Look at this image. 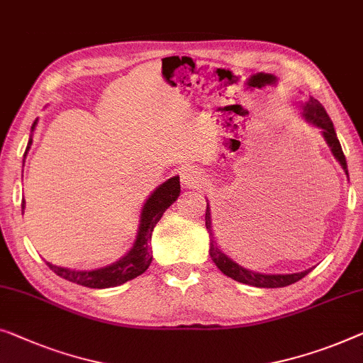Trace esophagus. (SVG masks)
<instances>
[{"instance_id":"obj_1","label":"esophagus","mask_w":363,"mask_h":363,"mask_svg":"<svg viewBox=\"0 0 363 363\" xmlns=\"http://www.w3.org/2000/svg\"><path fill=\"white\" fill-rule=\"evenodd\" d=\"M182 183L185 188H196L203 185L204 178L201 175V172L194 170L193 167H188V169L182 172Z\"/></svg>"}]
</instances>
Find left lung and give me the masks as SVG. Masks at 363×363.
<instances>
[{"label":"left lung","mask_w":363,"mask_h":363,"mask_svg":"<svg viewBox=\"0 0 363 363\" xmlns=\"http://www.w3.org/2000/svg\"><path fill=\"white\" fill-rule=\"evenodd\" d=\"M301 116L306 123L316 125V128L321 130L325 144L329 145V149L335 157V160L339 162L340 167H342L345 172V175L349 177L347 162H345L342 147H340L337 134H335L334 130L333 121H330V118L328 116V113H325L323 104L319 103L318 99L309 98L308 101H304L301 104ZM204 220H206V229L209 233V255H211V259L214 264H216L218 269L223 272L225 277H230L235 281L245 283V285L257 286V288H283V286L291 285V283H296L298 280H301V278L306 277L308 273L313 270V269H308L298 273H286V275H267V273L247 270L239 264H235L230 257L225 255L224 252L218 247V242L216 239H214V233H213L211 208H209V204L206 206V216H204Z\"/></svg>","instance_id":"obj_1"}]
</instances>
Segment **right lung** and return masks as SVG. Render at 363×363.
<instances>
[{
	"instance_id": "1",
	"label": "right lung",
	"mask_w": 363,
	"mask_h": 363,
	"mask_svg": "<svg viewBox=\"0 0 363 363\" xmlns=\"http://www.w3.org/2000/svg\"><path fill=\"white\" fill-rule=\"evenodd\" d=\"M38 119L34 121L30 130L35 129ZM33 144V135L29 138L28 147H26L24 159L28 155V150ZM180 196V177H172L165 183H162L160 186H157L154 193L145 199L143 213H140L139 220V229L138 235L130 250L124 257H121L114 264L103 267V269L96 270H70L64 269V267L52 265L47 262L49 269L57 273V275L65 278V280L77 283V285L88 286V288H113L119 286L123 283L133 280V278L143 275V273L149 269L152 262V249H150V239L154 228L159 223L160 218L164 216V213L169 209L173 203L177 201V198ZM26 201L23 199L21 208L24 211Z\"/></svg>"
}]
</instances>
